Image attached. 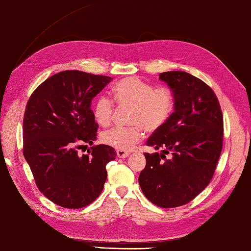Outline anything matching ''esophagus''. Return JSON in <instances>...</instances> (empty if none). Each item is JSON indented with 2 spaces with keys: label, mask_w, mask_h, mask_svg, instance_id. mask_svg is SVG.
<instances>
[{
  "label": "esophagus",
  "mask_w": 251,
  "mask_h": 251,
  "mask_svg": "<svg viewBox=\"0 0 251 251\" xmlns=\"http://www.w3.org/2000/svg\"><path fill=\"white\" fill-rule=\"evenodd\" d=\"M128 152H126V151H123V150H117V156L119 157V158H126V156H128Z\"/></svg>",
  "instance_id": "1"
}]
</instances>
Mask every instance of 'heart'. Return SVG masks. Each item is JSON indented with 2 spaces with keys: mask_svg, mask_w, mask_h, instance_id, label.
<instances>
[{
  "mask_svg": "<svg viewBox=\"0 0 251 251\" xmlns=\"http://www.w3.org/2000/svg\"><path fill=\"white\" fill-rule=\"evenodd\" d=\"M113 99L119 105L130 106L127 126H115L100 135L104 145L117 150L128 151L148 133L158 131L166 125L174 111L175 96L169 86L154 87L139 77H127L118 81L112 90ZM114 103L105 95H100L93 103V115L101 126H109Z\"/></svg>",
  "mask_w": 251,
  "mask_h": 251,
  "instance_id": "1",
  "label": "heart"
}]
</instances>
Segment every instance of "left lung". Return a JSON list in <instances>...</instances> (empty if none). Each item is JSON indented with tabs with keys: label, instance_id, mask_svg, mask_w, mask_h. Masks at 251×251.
<instances>
[{
	"label": "left lung",
	"instance_id": "8db88e82",
	"mask_svg": "<svg viewBox=\"0 0 251 251\" xmlns=\"http://www.w3.org/2000/svg\"><path fill=\"white\" fill-rule=\"evenodd\" d=\"M159 79L174 92V112L147 140V146L164 150L144 153L147 162L138 181L154 205L174 208L191 201L212 179L224 123L219 99L204 81L178 71L160 73Z\"/></svg>",
	"mask_w": 251,
	"mask_h": 251
}]
</instances>
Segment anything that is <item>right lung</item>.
Listing matches in <instances>:
<instances>
[{"instance_id":"right-lung-1","label":"right lung","mask_w":251,"mask_h":251,"mask_svg":"<svg viewBox=\"0 0 251 251\" xmlns=\"http://www.w3.org/2000/svg\"><path fill=\"white\" fill-rule=\"evenodd\" d=\"M110 81L111 77L75 70L60 72L40 84L27 101L24 157L39 190L58 206L83 208L102 192L105 166L116 151L98 145L81 155L78 149L96 140L98 125L91 102Z\"/></svg>"}]
</instances>
